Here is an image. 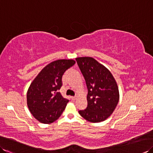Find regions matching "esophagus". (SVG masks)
<instances>
[{
	"label": "esophagus",
	"instance_id": "esophagus-1",
	"mask_svg": "<svg viewBox=\"0 0 153 153\" xmlns=\"http://www.w3.org/2000/svg\"><path fill=\"white\" fill-rule=\"evenodd\" d=\"M71 99L72 100H74L76 99V97H71Z\"/></svg>",
	"mask_w": 153,
	"mask_h": 153
}]
</instances>
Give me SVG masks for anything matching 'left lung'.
Listing matches in <instances>:
<instances>
[{
    "mask_svg": "<svg viewBox=\"0 0 153 153\" xmlns=\"http://www.w3.org/2000/svg\"><path fill=\"white\" fill-rule=\"evenodd\" d=\"M88 88V106L80 115L91 123L106 120L120 99L117 84L110 71L91 57L76 58Z\"/></svg>",
    "mask_w": 153,
    "mask_h": 153,
    "instance_id": "1",
    "label": "left lung"
}]
</instances>
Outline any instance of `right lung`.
Instances as JSON below:
<instances>
[{
	"mask_svg": "<svg viewBox=\"0 0 153 153\" xmlns=\"http://www.w3.org/2000/svg\"><path fill=\"white\" fill-rule=\"evenodd\" d=\"M75 61L58 59L41 71L27 91V105L37 120L44 124L52 123L60 117L69 100L58 90L62 85V76Z\"/></svg>",
	"mask_w": 153,
	"mask_h": 153,
	"instance_id": "right-lung-1",
	"label": "right lung"
}]
</instances>
